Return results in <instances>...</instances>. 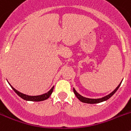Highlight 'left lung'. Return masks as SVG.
<instances>
[{"label":"left lung","mask_w":131,"mask_h":131,"mask_svg":"<svg viewBox=\"0 0 131 131\" xmlns=\"http://www.w3.org/2000/svg\"><path fill=\"white\" fill-rule=\"evenodd\" d=\"M121 83H120V84L118 85L116 89H115V90L113 91V92H111L110 94H108V95L106 96H104V97H103V98H98V99H92V98H85V97L82 96L81 95H80L79 94L78 92H77V91L75 90V89H74V88H73V92H74V94H75L76 96H77V98H78L80 101L82 102L87 103V104H97V103H100V102H102L106 101V100H108L110 98H111V97H112V96H113V94L115 93V92L117 91V89H119V86L121 85Z\"/></svg>","instance_id":"8db88e82"}]
</instances>
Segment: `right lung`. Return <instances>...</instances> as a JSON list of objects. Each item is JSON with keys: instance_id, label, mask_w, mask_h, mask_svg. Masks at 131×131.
<instances>
[{"instance_id": "right-lung-1", "label": "right lung", "mask_w": 131, "mask_h": 131, "mask_svg": "<svg viewBox=\"0 0 131 131\" xmlns=\"http://www.w3.org/2000/svg\"><path fill=\"white\" fill-rule=\"evenodd\" d=\"M9 84L10 85V86L12 87V89H13L14 92H16L19 97H21V98H23L24 100H27V101H33V102H39V101H43V100H47L50 97V96L51 95V94L52 93L53 89H54V86L47 93L43 94L42 95H39V96H29L27 95V94H23L21 92H19L17 90L14 89L13 86H12L11 84L9 83Z\"/></svg>"}]
</instances>
